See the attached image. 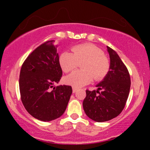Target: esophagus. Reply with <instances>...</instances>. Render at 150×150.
Here are the masks:
<instances>
[{
  "label": "esophagus",
  "mask_w": 150,
  "mask_h": 150,
  "mask_svg": "<svg viewBox=\"0 0 150 150\" xmlns=\"http://www.w3.org/2000/svg\"><path fill=\"white\" fill-rule=\"evenodd\" d=\"M77 90H78V89H77L76 88H75V87H72V92H73V93H75V92L77 91Z\"/></svg>",
  "instance_id": "34e87169"
}]
</instances>
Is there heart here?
<instances>
[{
    "mask_svg": "<svg viewBox=\"0 0 150 150\" xmlns=\"http://www.w3.org/2000/svg\"><path fill=\"white\" fill-rule=\"evenodd\" d=\"M81 64L82 70L75 71L66 76V84L81 88L93 80L99 81L105 77L110 69V61L103 51L91 43H83L72 47L71 52L63 51L59 57V63L64 72H69Z\"/></svg>",
    "mask_w": 150,
    "mask_h": 150,
    "instance_id": "heart-1",
    "label": "heart"
}]
</instances>
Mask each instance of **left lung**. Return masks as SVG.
Wrapping results in <instances>:
<instances>
[{
    "mask_svg": "<svg viewBox=\"0 0 150 150\" xmlns=\"http://www.w3.org/2000/svg\"><path fill=\"white\" fill-rule=\"evenodd\" d=\"M110 69L97 90H86L83 107L86 115L96 122L112 120L121 113L128 99L131 78L128 69L118 54L110 47Z\"/></svg>",
    "mask_w": 150,
    "mask_h": 150,
    "instance_id": "left-lung-1",
    "label": "left lung"
}]
</instances>
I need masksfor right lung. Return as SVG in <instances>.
<instances>
[{"instance_id": "obj_1", "label": "right lung", "mask_w": 150, "mask_h": 150, "mask_svg": "<svg viewBox=\"0 0 150 150\" xmlns=\"http://www.w3.org/2000/svg\"><path fill=\"white\" fill-rule=\"evenodd\" d=\"M48 40L36 48L25 59L19 75L22 104L35 118L51 121L61 117L72 93L70 86H59L62 75L57 46Z\"/></svg>"}]
</instances>
